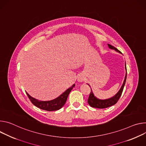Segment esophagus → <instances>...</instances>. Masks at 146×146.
I'll return each mask as SVG.
<instances>
[{"label":"esophagus","instance_id":"obj_1","mask_svg":"<svg viewBox=\"0 0 146 146\" xmlns=\"http://www.w3.org/2000/svg\"><path fill=\"white\" fill-rule=\"evenodd\" d=\"M85 80V78L83 75H79L78 76V81L79 82H82Z\"/></svg>","mask_w":146,"mask_h":146}]
</instances>
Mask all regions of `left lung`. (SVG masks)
Returning <instances> with one entry per match:
<instances>
[{"mask_svg": "<svg viewBox=\"0 0 146 146\" xmlns=\"http://www.w3.org/2000/svg\"><path fill=\"white\" fill-rule=\"evenodd\" d=\"M108 46L109 48H111V49H114L115 51H117V52L122 54V53L119 50H118L117 48H115V47H114L111 44H108ZM125 70H126V75H125L123 83L120 90L118 91V92L114 96L112 97V98L108 99H106V100L99 99L98 98H96L94 96V95L92 92V90L90 88V95L89 96V98L88 100V103L92 107L97 108H107V107H109L113 105H114L117 103V102L118 101V100L120 98V97L121 96V94L123 92V89L125 82H126V76H127L126 63H125ZM88 85L90 86V85L89 84H88Z\"/></svg>", "mask_w": 146, "mask_h": 146, "instance_id": "left-lung-1", "label": "left lung"}]
</instances>
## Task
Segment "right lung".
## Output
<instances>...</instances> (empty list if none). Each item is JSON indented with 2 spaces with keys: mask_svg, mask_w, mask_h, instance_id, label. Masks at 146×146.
<instances>
[{
  "mask_svg": "<svg viewBox=\"0 0 146 146\" xmlns=\"http://www.w3.org/2000/svg\"><path fill=\"white\" fill-rule=\"evenodd\" d=\"M75 86V84H74L72 86L68 88L66 92H64L62 94H61L57 98L50 100V101H40L35 98L31 97L29 94L26 92L28 98L30 101L32 102L34 106L36 107L48 111H56L60 110L61 108L63 107V106L66 103L68 94H70L71 90Z\"/></svg>",
  "mask_w": 146,
  "mask_h": 146,
  "instance_id": "obj_1",
  "label": "right lung"
}]
</instances>
